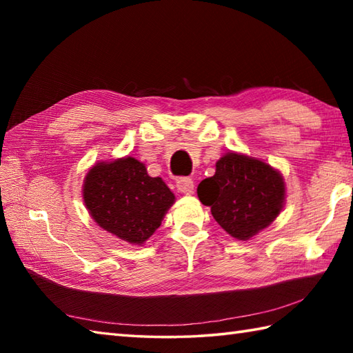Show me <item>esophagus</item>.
<instances>
[{
    "label": "esophagus",
    "instance_id": "obj_1",
    "mask_svg": "<svg viewBox=\"0 0 353 353\" xmlns=\"http://www.w3.org/2000/svg\"><path fill=\"white\" fill-rule=\"evenodd\" d=\"M177 190L182 194H192L194 192V181L190 177H181L176 181Z\"/></svg>",
    "mask_w": 353,
    "mask_h": 353
}]
</instances>
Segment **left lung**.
Masks as SVG:
<instances>
[{
    "label": "left lung",
    "mask_w": 353,
    "mask_h": 353,
    "mask_svg": "<svg viewBox=\"0 0 353 353\" xmlns=\"http://www.w3.org/2000/svg\"><path fill=\"white\" fill-rule=\"evenodd\" d=\"M215 168L212 177L200 182L197 194L229 235L249 239L279 215L285 199L283 179L270 165L228 153Z\"/></svg>",
    "instance_id": "obj_1"
}]
</instances>
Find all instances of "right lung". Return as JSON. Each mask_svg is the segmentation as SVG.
I'll use <instances>...</instances> for the list:
<instances>
[{
  "label": "right lung",
  "instance_id": "right-lung-1",
  "mask_svg": "<svg viewBox=\"0 0 353 353\" xmlns=\"http://www.w3.org/2000/svg\"><path fill=\"white\" fill-rule=\"evenodd\" d=\"M83 199L100 228L130 244H142L161 226L174 194L161 177H150L133 157L97 163L88 172Z\"/></svg>",
  "mask_w": 353,
  "mask_h": 353
}]
</instances>
